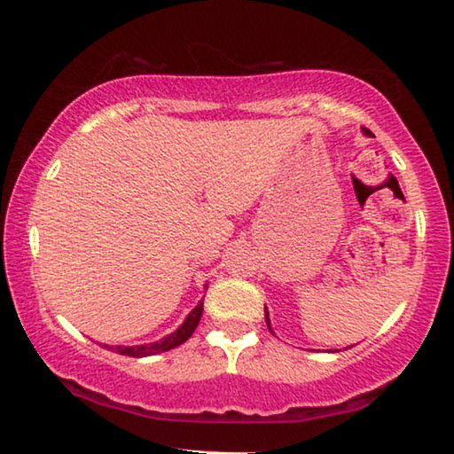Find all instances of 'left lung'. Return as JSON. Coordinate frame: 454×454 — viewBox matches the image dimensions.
<instances>
[{"label": "left lung", "instance_id": "8db88e82", "mask_svg": "<svg viewBox=\"0 0 454 454\" xmlns=\"http://www.w3.org/2000/svg\"><path fill=\"white\" fill-rule=\"evenodd\" d=\"M364 134H368V136H372V132H370V129H365V128H364ZM264 318H266V325H269V331H272V328H270V322H269V312H266V308H264Z\"/></svg>", "mask_w": 454, "mask_h": 454}]
</instances>
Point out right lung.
Here are the masks:
<instances>
[{"mask_svg": "<svg viewBox=\"0 0 454 454\" xmlns=\"http://www.w3.org/2000/svg\"><path fill=\"white\" fill-rule=\"evenodd\" d=\"M202 309H204V301L198 303V306L192 309L188 314V318L184 320V325L177 328L176 333L167 334L165 339L157 340V343H151V345H134V347H109V349H114L115 353H120V356H128V357H146V356H154V353H163V351H169L173 347L185 343L192 337V333L196 331L198 322H200V316H202Z\"/></svg>", "mask_w": 454, "mask_h": 454, "instance_id": "1", "label": "right lung"}]
</instances>
